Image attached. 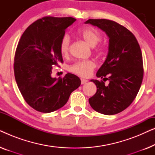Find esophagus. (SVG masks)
<instances>
[{
  "instance_id": "1",
  "label": "esophagus",
  "mask_w": 155,
  "mask_h": 155,
  "mask_svg": "<svg viewBox=\"0 0 155 155\" xmlns=\"http://www.w3.org/2000/svg\"><path fill=\"white\" fill-rule=\"evenodd\" d=\"M88 80H85V79H81V84H85L86 82H87Z\"/></svg>"
}]
</instances>
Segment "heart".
Returning <instances> with one entry per match:
<instances>
[{
    "instance_id": "1",
    "label": "heart",
    "mask_w": 155,
    "mask_h": 155,
    "mask_svg": "<svg viewBox=\"0 0 155 155\" xmlns=\"http://www.w3.org/2000/svg\"><path fill=\"white\" fill-rule=\"evenodd\" d=\"M78 35L82 38L89 45L94 47L101 41V35L99 31L93 27H84L78 31ZM71 37L65 34L62 37L60 41V52L63 56L66 57L69 55ZM96 67L95 63L92 60L78 61L70 67V71L81 76L87 78L90 76Z\"/></svg>"
}]
</instances>
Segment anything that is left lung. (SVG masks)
Returning <instances> with one entry per match:
<instances>
[{"label": "left lung", "mask_w": 155, "mask_h": 155, "mask_svg": "<svg viewBox=\"0 0 155 155\" xmlns=\"http://www.w3.org/2000/svg\"><path fill=\"white\" fill-rule=\"evenodd\" d=\"M85 24L97 26L109 37L107 58L97 77L109 80H92L97 92L89 99L92 108L105 115L120 113L131 104L140 88L143 78V56L134 35L126 27L106 19H89Z\"/></svg>", "instance_id": "1"}]
</instances>
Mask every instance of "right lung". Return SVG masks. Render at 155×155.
I'll return each mask as SVG.
<instances>
[{
	"label": "right lung",
	"instance_id": "add662e5",
	"mask_svg": "<svg viewBox=\"0 0 155 155\" xmlns=\"http://www.w3.org/2000/svg\"><path fill=\"white\" fill-rule=\"evenodd\" d=\"M75 20L71 17H44L29 25L19 41L15 78L23 98L36 111L50 113L63 107L81 84L78 76L69 73L62 78L51 77L52 67L63 62L61 38Z\"/></svg>",
	"mask_w": 155,
	"mask_h": 155
}]
</instances>
